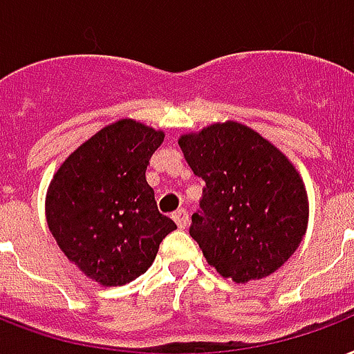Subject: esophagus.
Listing matches in <instances>:
<instances>
[{"mask_svg": "<svg viewBox=\"0 0 354 354\" xmlns=\"http://www.w3.org/2000/svg\"><path fill=\"white\" fill-rule=\"evenodd\" d=\"M174 220L179 229H186L188 227V212H186V208H179L177 212H174Z\"/></svg>", "mask_w": 354, "mask_h": 354, "instance_id": "34e87169", "label": "esophagus"}]
</instances>
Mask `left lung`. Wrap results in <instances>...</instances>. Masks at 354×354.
<instances>
[{"mask_svg": "<svg viewBox=\"0 0 354 354\" xmlns=\"http://www.w3.org/2000/svg\"><path fill=\"white\" fill-rule=\"evenodd\" d=\"M205 180L190 236L220 275L262 279L299 248L308 221L305 185L288 158L242 123H214L179 138Z\"/></svg>", "mask_w": 354, "mask_h": 354, "instance_id": "obj_1", "label": "left lung"}]
</instances>
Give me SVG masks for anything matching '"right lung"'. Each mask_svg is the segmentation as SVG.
Instances as JSON below:
<instances>
[{
	"mask_svg": "<svg viewBox=\"0 0 354 354\" xmlns=\"http://www.w3.org/2000/svg\"><path fill=\"white\" fill-rule=\"evenodd\" d=\"M164 134L133 120L101 129L66 158L46 199L48 225L68 259L103 286L146 273L177 225L146 180Z\"/></svg>",
	"mask_w": 354,
	"mask_h": 354,
	"instance_id": "add662e5",
	"label": "right lung"
}]
</instances>
